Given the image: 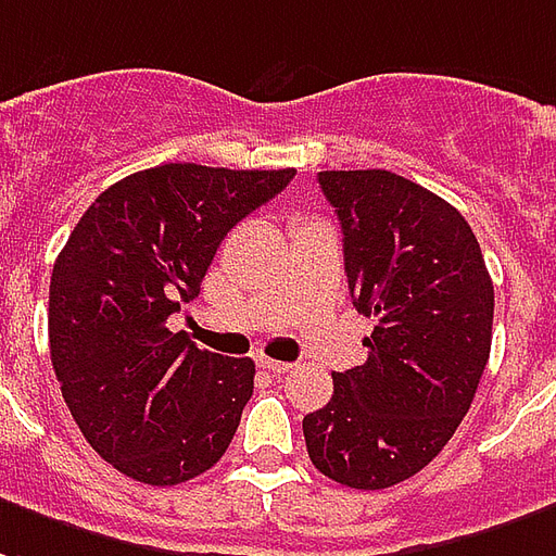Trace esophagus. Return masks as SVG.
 <instances>
[{
  "label": "esophagus",
  "instance_id": "1",
  "mask_svg": "<svg viewBox=\"0 0 556 556\" xmlns=\"http://www.w3.org/2000/svg\"><path fill=\"white\" fill-rule=\"evenodd\" d=\"M256 365L262 371H270V374H286L291 368L289 362H279V359H267V356H258Z\"/></svg>",
  "mask_w": 556,
  "mask_h": 556
}]
</instances>
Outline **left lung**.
I'll list each match as a JSON object with an SVG mask.
<instances>
[{"label": "left lung", "mask_w": 556, "mask_h": 556, "mask_svg": "<svg viewBox=\"0 0 556 556\" xmlns=\"http://www.w3.org/2000/svg\"><path fill=\"white\" fill-rule=\"evenodd\" d=\"M344 236L356 312L377 320L368 359L332 374L303 418L312 466L386 489L439 456L475 401L492 348L495 289L471 226L442 197L389 170L318 174Z\"/></svg>", "instance_id": "left-lung-1"}]
</instances>
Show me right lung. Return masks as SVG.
<instances>
[{"mask_svg":"<svg viewBox=\"0 0 556 556\" xmlns=\"http://www.w3.org/2000/svg\"><path fill=\"white\" fill-rule=\"evenodd\" d=\"M294 179L286 170L162 164L105 188L55 258L49 353L97 454L176 486L226 454L256 362L200 351L167 318L200 294L226 232Z\"/></svg>","mask_w":556,"mask_h":556,"instance_id":"add662e5","label":"right lung"}]
</instances>
